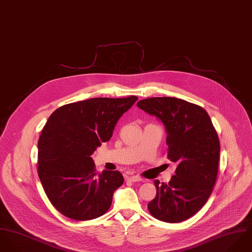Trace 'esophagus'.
<instances>
[{
    "label": "esophagus",
    "mask_w": 252,
    "mask_h": 252,
    "mask_svg": "<svg viewBox=\"0 0 252 252\" xmlns=\"http://www.w3.org/2000/svg\"><path fill=\"white\" fill-rule=\"evenodd\" d=\"M127 180L131 181V182H138V181H143V178H141L138 175H132V176H127L126 177Z\"/></svg>",
    "instance_id": "1"
}]
</instances>
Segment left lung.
<instances>
[{
	"instance_id": "left-lung-1",
	"label": "left lung",
	"mask_w": 252,
	"mask_h": 252,
	"mask_svg": "<svg viewBox=\"0 0 252 252\" xmlns=\"http://www.w3.org/2000/svg\"><path fill=\"white\" fill-rule=\"evenodd\" d=\"M137 107L155 116L167 134V158L177 162L168 184L156 180V198L149 202L152 215L177 223L196 214L208 200L216 181L220 143L206 111L175 97H153Z\"/></svg>"
}]
</instances>
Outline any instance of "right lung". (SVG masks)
I'll use <instances>...</instances> for the list:
<instances>
[{
  "label": "right lung",
  "instance_id": "obj_1",
  "mask_svg": "<svg viewBox=\"0 0 252 252\" xmlns=\"http://www.w3.org/2000/svg\"><path fill=\"white\" fill-rule=\"evenodd\" d=\"M137 99L91 98L61 106L49 118L38 142V174L52 205L66 217L91 220L110 208L124 177L118 170L97 176L91 156Z\"/></svg>",
  "mask_w": 252,
  "mask_h": 252
}]
</instances>
